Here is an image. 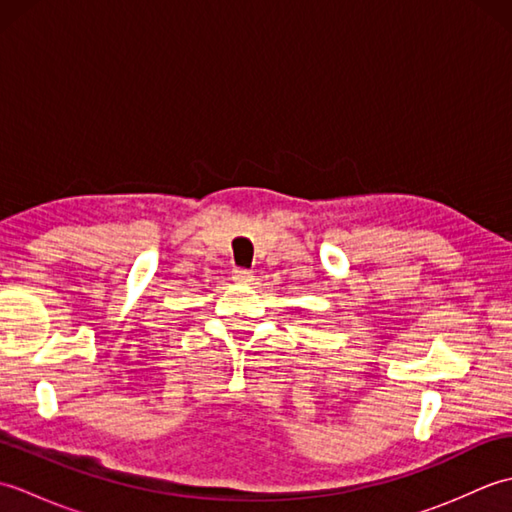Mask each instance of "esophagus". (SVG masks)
Returning <instances> with one entry per match:
<instances>
[{
    "instance_id": "34e87169",
    "label": "esophagus",
    "mask_w": 512,
    "mask_h": 512,
    "mask_svg": "<svg viewBox=\"0 0 512 512\" xmlns=\"http://www.w3.org/2000/svg\"><path fill=\"white\" fill-rule=\"evenodd\" d=\"M233 281H237V284H248V281H253V273L246 268H233Z\"/></svg>"
}]
</instances>
